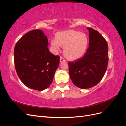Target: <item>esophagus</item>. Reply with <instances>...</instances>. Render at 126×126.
Masks as SVG:
<instances>
[{"label":"esophagus","mask_w":126,"mask_h":126,"mask_svg":"<svg viewBox=\"0 0 126 126\" xmlns=\"http://www.w3.org/2000/svg\"><path fill=\"white\" fill-rule=\"evenodd\" d=\"M60 61L61 63L66 62L65 59H64V58H63V57H60Z\"/></svg>","instance_id":"esophagus-1"}]
</instances>
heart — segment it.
I'll return each instance as SVG.
<instances>
[{
    "mask_svg": "<svg viewBox=\"0 0 126 126\" xmlns=\"http://www.w3.org/2000/svg\"><path fill=\"white\" fill-rule=\"evenodd\" d=\"M51 44L55 49L65 46L64 54L72 60L81 58L87 50L88 39L85 33L74 30H68L57 33L56 38L51 40Z\"/></svg>",
    "mask_w": 126,
    "mask_h": 126,
    "instance_id": "heart-1",
    "label": "heart"
}]
</instances>
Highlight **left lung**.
I'll return each mask as SVG.
<instances>
[{
  "label": "left lung",
  "mask_w": 126,
  "mask_h": 126,
  "mask_svg": "<svg viewBox=\"0 0 126 126\" xmlns=\"http://www.w3.org/2000/svg\"><path fill=\"white\" fill-rule=\"evenodd\" d=\"M89 47L81 58L69 62V72L74 84L80 88H90L104 77L108 63V47L106 39L97 30L88 27Z\"/></svg>",
  "instance_id": "obj_1"
}]
</instances>
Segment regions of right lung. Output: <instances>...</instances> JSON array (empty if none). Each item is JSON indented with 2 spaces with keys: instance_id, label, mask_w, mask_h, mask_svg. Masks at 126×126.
Wrapping results in <instances>:
<instances>
[{
  "instance_id": "add662e5",
  "label": "right lung",
  "mask_w": 126,
  "mask_h": 126,
  "mask_svg": "<svg viewBox=\"0 0 126 126\" xmlns=\"http://www.w3.org/2000/svg\"><path fill=\"white\" fill-rule=\"evenodd\" d=\"M47 37L40 29L22 36L14 49L15 66L18 76L30 88L42 91L50 86L58 68L60 57L48 48Z\"/></svg>"
}]
</instances>
